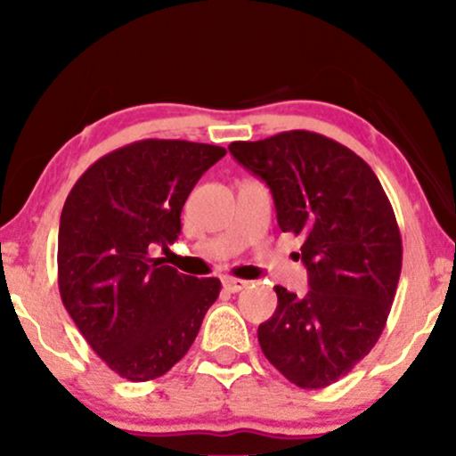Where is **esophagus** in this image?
<instances>
[{
	"label": "esophagus",
	"mask_w": 456,
	"mask_h": 456,
	"mask_svg": "<svg viewBox=\"0 0 456 456\" xmlns=\"http://www.w3.org/2000/svg\"><path fill=\"white\" fill-rule=\"evenodd\" d=\"M246 285H248V282L242 281V279H233V276H223V287H224V291H229V294H238V291H242Z\"/></svg>",
	"instance_id": "esophagus-1"
}]
</instances>
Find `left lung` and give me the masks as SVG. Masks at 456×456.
Returning a JSON list of instances; mask_svg holds the SVG:
<instances>
[{"label":"left lung","instance_id":"8db88e82","mask_svg":"<svg viewBox=\"0 0 456 456\" xmlns=\"http://www.w3.org/2000/svg\"><path fill=\"white\" fill-rule=\"evenodd\" d=\"M233 159L265 182L281 232L300 235L308 291L276 285L261 352L291 384L326 388L373 349L401 276L403 246L378 175L323 134L289 130L233 141Z\"/></svg>","mask_w":456,"mask_h":456}]
</instances>
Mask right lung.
<instances>
[{
  "instance_id": "1",
  "label": "right lung",
  "mask_w": 456,
  "mask_h": 456,
  "mask_svg": "<svg viewBox=\"0 0 456 456\" xmlns=\"http://www.w3.org/2000/svg\"><path fill=\"white\" fill-rule=\"evenodd\" d=\"M218 145L143 139L98 159L60 218L57 281L68 315L119 378L150 381L184 358L218 279L180 274L150 248L174 244L199 177Z\"/></svg>"
}]
</instances>
